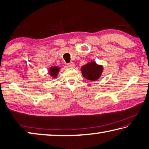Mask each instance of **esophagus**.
<instances>
[{"label":"esophagus","instance_id":"1","mask_svg":"<svg viewBox=\"0 0 149 149\" xmlns=\"http://www.w3.org/2000/svg\"><path fill=\"white\" fill-rule=\"evenodd\" d=\"M68 66L69 68H74V62H70L68 64Z\"/></svg>","mask_w":149,"mask_h":149}]
</instances>
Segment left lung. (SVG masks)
Segmentation results:
<instances>
[{"instance_id": "1", "label": "left lung", "mask_w": 149, "mask_h": 149, "mask_svg": "<svg viewBox=\"0 0 149 149\" xmlns=\"http://www.w3.org/2000/svg\"><path fill=\"white\" fill-rule=\"evenodd\" d=\"M81 71L85 79L90 81H96L99 79L101 75L103 67L101 65H98L95 62H90L83 65Z\"/></svg>"}]
</instances>
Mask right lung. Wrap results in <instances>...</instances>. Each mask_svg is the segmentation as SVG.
I'll return each instance as SVG.
<instances>
[{
    "label": "right lung",
    "mask_w": 149,
    "mask_h": 149,
    "mask_svg": "<svg viewBox=\"0 0 149 149\" xmlns=\"http://www.w3.org/2000/svg\"><path fill=\"white\" fill-rule=\"evenodd\" d=\"M60 71V68L58 67V66H52V67H50V69H49V74L50 75H51L52 77H56L58 74V72Z\"/></svg>",
    "instance_id": "obj_1"
}]
</instances>
